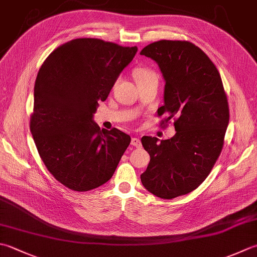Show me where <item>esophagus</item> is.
Returning a JSON list of instances; mask_svg holds the SVG:
<instances>
[{
  "mask_svg": "<svg viewBox=\"0 0 257 257\" xmlns=\"http://www.w3.org/2000/svg\"><path fill=\"white\" fill-rule=\"evenodd\" d=\"M132 145L134 146V147H137V148H140L142 147V142H140L139 138H132Z\"/></svg>",
  "mask_w": 257,
  "mask_h": 257,
  "instance_id": "1",
  "label": "esophagus"
}]
</instances>
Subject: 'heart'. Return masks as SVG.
<instances>
[{"instance_id":"1","label":"heart","mask_w":257,"mask_h":257,"mask_svg":"<svg viewBox=\"0 0 257 257\" xmlns=\"http://www.w3.org/2000/svg\"><path fill=\"white\" fill-rule=\"evenodd\" d=\"M135 79L138 83L149 81V80H158V75L154 70L146 67H137L134 70Z\"/></svg>"}]
</instances>
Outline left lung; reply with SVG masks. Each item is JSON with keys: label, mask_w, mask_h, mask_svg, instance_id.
Here are the masks:
<instances>
[{"label": "left lung", "mask_w": 257, "mask_h": 257, "mask_svg": "<svg viewBox=\"0 0 257 257\" xmlns=\"http://www.w3.org/2000/svg\"><path fill=\"white\" fill-rule=\"evenodd\" d=\"M140 54L162 70L165 104L157 113L166 114L160 124L174 120L176 130L167 140L142 138L150 163L140 179L149 193L172 199L197 188L222 153L229 121L227 95L216 65L192 42L160 40Z\"/></svg>", "instance_id": "1"}]
</instances>
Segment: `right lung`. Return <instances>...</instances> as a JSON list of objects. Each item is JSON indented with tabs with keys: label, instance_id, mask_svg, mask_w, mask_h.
Here are the masks:
<instances>
[{
	"label": "right lung",
	"instance_id": "obj_1",
	"mask_svg": "<svg viewBox=\"0 0 257 257\" xmlns=\"http://www.w3.org/2000/svg\"><path fill=\"white\" fill-rule=\"evenodd\" d=\"M137 51L100 39H74L40 68L30 130L45 167L67 188L88 192L107 183L132 142L119 129L100 130L92 117Z\"/></svg>",
	"mask_w": 257,
	"mask_h": 257
}]
</instances>
